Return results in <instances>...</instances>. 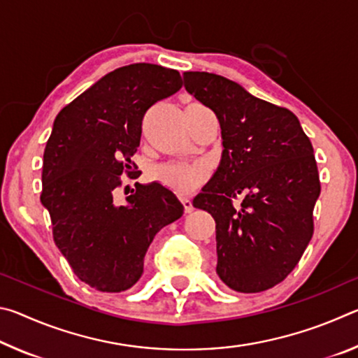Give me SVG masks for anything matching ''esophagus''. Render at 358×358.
Returning <instances> with one entry per match:
<instances>
[{
	"label": "esophagus",
	"instance_id": "obj_1",
	"mask_svg": "<svg viewBox=\"0 0 358 358\" xmlns=\"http://www.w3.org/2000/svg\"><path fill=\"white\" fill-rule=\"evenodd\" d=\"M181 203H183V207H185V213H191V211L194 210L191 199H186V197H183V199H181Z\"/></svg>",
	"mask_w": 358,
	"mask_h": 358
}]
</instances>
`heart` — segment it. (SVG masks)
Here are the masks:
<instances>
[{"label": "heart", "instance_id": "heart-1", "mask_svg": "<svg viewBox=\"0 0 358 358\" xmlns=\"http://www.w3.org/2000/svg\"><path fill=\"white\" fill-rule=\"evenodd\" d=\"M150 177L169 189L185 196L192 192L205 180V171L201 166L189 164H162L151 169Z\"/></svg>", "mask_w": 358, "mask_h": 358}]
</instances>
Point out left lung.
Returning a JSON list of instances; mask_svg holds the SVG:
<instances>
[{
    "instance_id": "obj_1",
    "label": "left lung",
    "mask_w": 358,
    "mask_h": 358,
    "mask_svg": "<svg viewBox=\"0 0 358 358\" xmlns=\"http://www.w3.org/2000/svg\"><path fill=\"white\" fill-rule=\"evenodd\" d=\"M183 80L221 128V162L192 202L215 217L216 273L237 292H262L295 268L313 237L320 194L313 145L292 112L237 82L210 72H185Z\"/></svg>"
}]
</instances>
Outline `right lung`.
Masks as SVG:
<instances>
[{
	"mask_svg": "<svg viewBox=\"0 0 358 358\" xmlns=\"http://www.w3.org/2000/svg\"><path fill=\"white\" fill-rule=\"evenodd\" d=\"M181 83L175 69L123 66L77 96L53 121L41 202L71 268L101 292L134 286L155 235L183 215L177 196L157 181L137 185L124 203L115 202L120 175L132 173L143 115L177 93Z\"/></svg>",
	"mask_w": 358,
	"mask_h": 358,
	"instance_id": "obj_1",
	"label": "right lung"
}]
</instances>
